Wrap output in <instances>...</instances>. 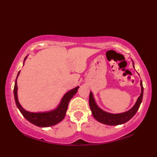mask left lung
Wrapping results in <instances>:
<instances>
[{"label": "left lung", "instance_id": "1", "mask_svg": "<svg viewBox=\"0 0 157 157\" xmlns=\"http://www.w3.org/2000/svg\"><path fill=\"white\" fill-rule=\"evenodd\" d=\"M133 66H134V63H133ZM140 86L141 94L138 97L134 106L131 109H129V111L122 113H118V114H112V113L105 112L101 108H99L94 101L92 93L90 92L89 97V105L92 115L100 123L108 125H118L123 124V123L128 121L129 119H131L135 115L142 102L143 92H144V88H143L142 81L140 82Z\"/></svg>", "mask_w": 157, "mask_h": 157}]
</instances>
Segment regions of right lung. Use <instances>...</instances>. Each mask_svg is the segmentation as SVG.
<instances>
[{
  "label": "right lung",
  "instance_id": "obj_1",
  "mask_svg": "<svg viewBox=\"0 0 157 157\" xmlns=\"http://www.w3.org/2000/svg\"><path fill=\"white\" fill-rule=\"evenodd\" d=\"M26 59V57H25ZM24 60V61H25ZM20 71H19L17 76L15 86H14V97L16 105L19 109V111L21 112L23 116L28 120V121L32 123L36 126L41 127V128H46L57 124L59 122H61L64 119L66 115V111L68 108V105L73 96H74L78 90L79 88V86H77L76 88H73L71 90L67 92L63 96L61 102L59 106L55 109L48 112H43V113H32L25 111L23 109L21 105L19 104L17 97V79L19 75Z\"/></svg>",
  "mask_w": 157,
  "mask_h": 157
}]
</instances>
